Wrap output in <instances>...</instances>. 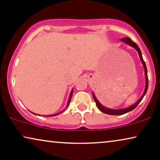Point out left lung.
I'll use <instances>...</instances> for the list:
<instances>
[{
    "label": "left lung",
    "mask_w": 160,
    "mask_h": 160,
    "mask_svg": "<svg viewBox=\"0 0 160 160\" xmlns=\"http://www.w3.org/2000/svg\"><path fill=\"white\" fill-rule=\"evenodd\" d=\"M121 40L122 41H124V42H125L128 43V44L132 46V47H134L135 49L137 50L139 54V56H140V58H141V60L142 63H143V66H144V70H145V75H146V88H145V90H144V92L143 94V95H142V97L140 98V99L138 100V102L136 103H135L133 106L129 107V108H124V109H119V110H113V109H110V108H107L106 107H103L102 106L101 104L100 103L99 101L97 100V98H95V95L93 94V98L94 100H95V101L96 102V105H97L98 108L100 109V111H102V112H103L105 113H107V114H110V115H122V114H124V113L129 112V111H132L133 109H135L136 107L138 106V105L141 101L143 99L144 95H146V92H147V89H148V74H147V68H146V63L144 62L143 58H142V54H141V50H140L138 46L136 43L135 42H133V41L131 40L130 38H128V37H126V38H122Z\"/></svg>",
    "instance_id": "8db88e82"
}]
</instances>
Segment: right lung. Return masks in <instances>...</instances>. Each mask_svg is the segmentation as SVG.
Here are the masks:
<instances>
[{
    "instance_id": "1",
    "label": "right lung",
    "mask_w": 160,
    "mask_h": 160,
    "mask_svg": "<svg viewBox=\"0 0 160 160\" xmlns=\"http://www.w3.org/2000/svg\"><path fill=\"white\" fill-rule=\"evenodd\" d=\"M72 95H73V90H72V91H71V95H70V98H69V100H68V105H67V106H68V105H69V103H70V101H71V99ZM58 114H60V113H57V114H54V115H49V116H47V117H54V116H57V115H58Z\"/></svg>"
}]
</instances>
